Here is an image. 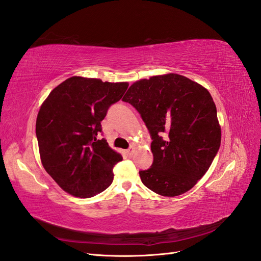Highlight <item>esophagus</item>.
Here are the masks:
<instances>
[{
	"instance_id": "34e87169",
	"label": "esophagus",
	"mask_w": 261,
	"mask_h": 261,
	"mask_svg": "<svg viewBox=\"0 0 261 261\" xmlns=\"http://www.w3.org/2000/svg\"><path fill=\"white\" fill-rule=\"evenodd\" d=\"M125 153H126V155H127V156H132L133 155V148H130V149H127V150H126V151H125Z\"/></svg>"
}]
</instances>
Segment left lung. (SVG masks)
<instances>
[{
	"instance_id": "8db88e82",
	"label": "left lung",
	"mask_w": 261,
	"mask_h": 261,
	"mask_svg": "<svg viewBox=\"0 0 261 261\" xmlns=\"http://www.w3.org/2000/svg\"><path fill=\"white\" fill-rule=\"evenodd\" d=\"M122 100L137 110L152 139L153 162L139 171L143 184L167 197L188 192L206 174L221 144L209 91L187 77L167 74L134 83Z\"/></svg>"
}]
</instances>
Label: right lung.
Listing matches in <instances>:
<instances>
[{
	"label": "right lung",
	"mask_w": 261,
	"mask_h": 261,
	"mask_svg": "<svg viewBox=\"0 0 261 261\" xmlns=\"http://www.w3.org/2000/svg\"><path fill=\"white\" fill-rule=\"evenodd\" d=\"M127 83L70 77L50 92L37 116L43 168L64 191L90 198L112 184L120 153L100 138L101 121L120 101Z\"/></svg>",
	"instance_id": "right-lung-1"
}]
</instances>
